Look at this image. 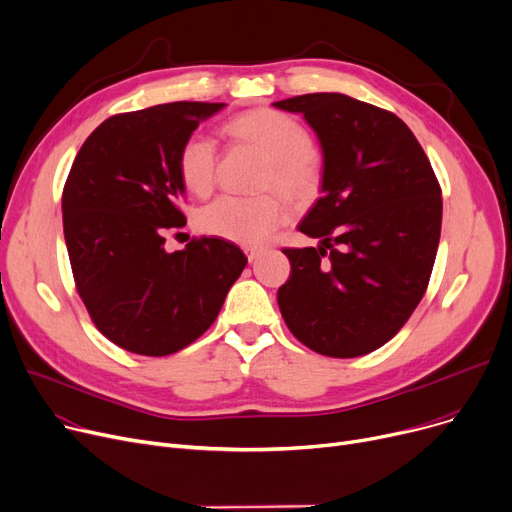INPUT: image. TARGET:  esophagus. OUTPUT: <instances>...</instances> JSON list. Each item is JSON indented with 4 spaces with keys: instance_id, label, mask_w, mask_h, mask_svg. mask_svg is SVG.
<instances>
[{
    "instance_id": "1",
    "label": "esophagus",
    "mask_w": 512,
    "mask_h": 512,
    "mask_svg": "<svg viewBox=\"0 0 512 512\" xmlns=\"http://www.w3.org/2000/svg\"><path fill=\"white\" fill-rule=\"evenodd\" d=\"M261 253H263V249H257V247H247V249H245V255H247L249 261H255Z\"/></svg>"
}]
</instances>
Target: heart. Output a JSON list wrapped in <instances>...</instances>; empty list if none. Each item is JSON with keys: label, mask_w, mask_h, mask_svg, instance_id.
Wrapping results in <instances>:
<instances>
[{"label": "heart", "mask_w": 512, "mask_h": 512, "mask_svg": "<svg viewBox=\"0 0 512 512\" xmlns=\"http://www.w3.org/2000/svg\"><path fill=\"white\" fill-rule=\"evenodd\" d=\"M226 132L242 145L257 149L267 161L263 188H278L294 201H307L317 191L324 172L307 128L276 110H253L226 124ZM218 145L203 132L188 137L178 153L182 184L195 195H207L218 176ZM288 218L278 195L234 197L222 195L199 213V226L211 236L238 245H263Z\"/></svg>", "instance_id": "obj_1"}]
</instances>
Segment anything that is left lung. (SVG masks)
<instances>
[{"mask_svg":"<svg viewBox=\"0 0 512 512\" xmlns=\"http://www.w3.org/2000/svg\"><path fill=\"white\" fill-rule=\"evenodd\" d=\"M274 105L303 114L324 151V195L299 224L321 242L282 251L292 272L278 288L280 313L319 355H367L423 299L440 242L442 188L411 128L382 107L342 93Z\"/></svg>","mask_w":512,"mask_h":512,"instance_id":"8db88e82","label":"left lung"}]
</instances>
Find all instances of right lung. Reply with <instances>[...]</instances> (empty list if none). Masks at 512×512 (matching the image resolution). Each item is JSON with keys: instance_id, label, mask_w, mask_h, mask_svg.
I'll return each instance as SVG.
<instances>
[{"instance_id": "1", "label": "right lung", "mask_w": 512, "mask_h": 512, "mask_svg": "<svg viewBox=\"0 0 512 512\" xmlns=\"http://www.w3.org/2000/svg\"><path fill=\"white\" fill-rule=\"evenodd\" d=\"M224 105L174 101L116 114L70 168L62 211L74 284L97 330L124 351H182L213 324L245 270V253L222 238L164 249L166 232L186 224L180 147Z\"/></svg>"}]
</instances>
